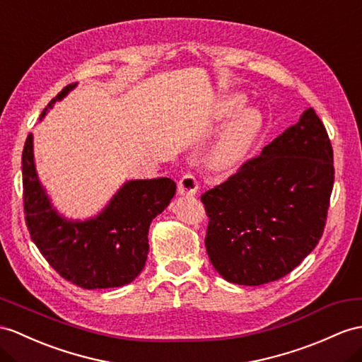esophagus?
<instances>
[{
  "instance_id": "esophagus-1",
  "label": "esophagus",
  "mask_w": 362,
  "mask_h": 362,
  "mask_svg": "<svg viewBox=\"0 0 362 362\" xmlns=\"http://www.w3.org/2000/svg\"><path fill=\"white\" fill-rule=\"evenodd\" d=\"M199 189V182L197 180V176L193 173H186L181 176V180L178 181V193L180 195H195Z\"/></svg>"
}]
</instances>
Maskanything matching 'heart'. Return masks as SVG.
Listing matches in <instances>:
<instances>
[{
	"mask_svg": "<svg viewBox=\"0 0 362 362\" xmlns=\"http://www.w3.org/2000/svg\"><path fill=\"white\" fill-rule=\"evenodd\" d=\"M241 105V98L233 96L224 104V110L228 113ZM262 127V117L257 109H244L238 112L227 122V126L219 135L209 155L210 163L219 169H228L244 160L249 153L255 139Z\"/></svg>",
	"mask_w": 362,
	"mask_h": 362,
	"instance_id": "heart-1",
	"label": "heart"
}]
</instances>
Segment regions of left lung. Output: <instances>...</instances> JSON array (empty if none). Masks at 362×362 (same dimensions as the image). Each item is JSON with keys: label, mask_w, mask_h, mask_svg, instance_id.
I'll use <instances>...</instances> for the list:
<instances>
[{"label": "left lung", "mask_w": 362, "mask_h": 362, "mask_svg": "<svg viewBox=\"0 0 362 362\" xmlns=\"http://www.w3.org/2000/svg\"><path fill=\"white\" fill-rule=\"evenodd\" d=\"M333 181L330 138L307 109L261 155L201 195L206 249L219 275L241 286L288 275L321 240Z\"/></svg>", "instance_id": "1"}]
</instances>
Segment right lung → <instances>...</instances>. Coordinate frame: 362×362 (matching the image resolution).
I'll return each mask as SVG.
<instances>
[{"label": "right lung", "instance_id": "add662e5", "mask_svg": "<svg viewBox=\"0 0 362 362\" xmlns=\"http://www.w3.org/2000/svg\"><path fill=\"white\" fill-rule=\"evenodd\" d=\"M74 87V83L66 86L47 109ZM21 165L25 226L42 257L61 276L92 290L121 287L139 275L148 253V227L176 192L172 180L126 182L103 214L89 221L72 223L57 215L40 186L32 134L25 139Z\"/></svg>", "mask_w": 362, "mask_h": 362}]
</instances>
